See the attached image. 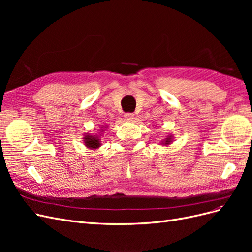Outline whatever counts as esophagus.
I'll use <instances>...</instances> for the list:
<instances>
[{
    "instance_id": "obj_1",
    "label": "esophagus",
    "mask_w": 252,
    "mask_h": 252,
    "mask_svg": "<svg viewBox=\"0 0 252 252\" xmlns=\"http://www.w3.org/2000/svg\"><path fill=\"white\" fill-rule=\"evenodd\" d=\"M133 117H134L133 113H125V114H124L125 120H132Z\"/></svg>"
}]
</instances>
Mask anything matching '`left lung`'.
I'll use <instances>...</instances> for the list:
<instances>
[{
	"label": "left lung",
	"instance_id": "left-lung-1",
	"mask_svg": "<svg viewBox=\"0 0 252 252\" xmlns=\"http://www.w3.org/2000/svg\"><path fill=\"white\" fill-rule=\"evenodd\" d=\"M171 142H172V136H171V135H168L166 139H164V140L162 141L161 144H162V145H165V146H167V145L171 144Z\"/></svg>",
	"mask_w": 252,
	"mask_h": 252
}]
</instances>
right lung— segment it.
Here are the masks:
<instances>
[{
    "instance_id": "right-lung-1",
    "label": "right lung",
    "mask_w": 252,
    "mask_h": 252,
    "mask_svg": "<svg viewBox=\"0 0 252 252\" xmlns=\"http://www.w3.org/2000/svg\"><path fill=\"white\" fill-rule=\"evenodd\" d=\"M102 129L100 130V134H102L104 132V129H106L107 127L106 126H103L101 127ZM100 134H89V133H86V135H84L83 138V142H84V145L89 149H97L98 147L101 146V135Z\"/></svg>"
}]
</instances>
